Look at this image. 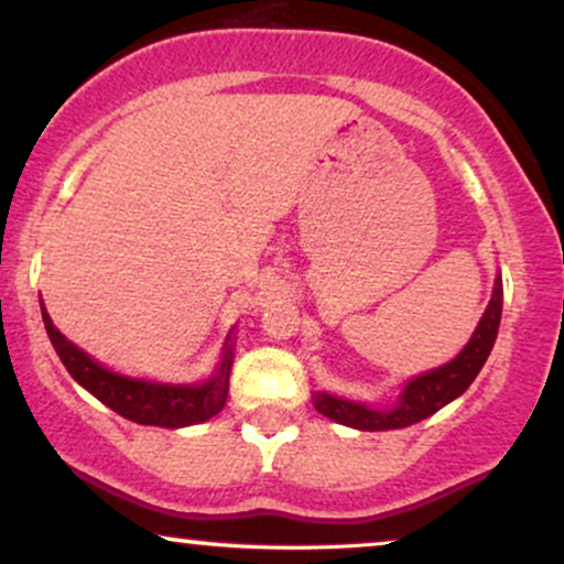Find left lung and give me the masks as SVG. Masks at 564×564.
Returning a JSON list of instances; mask_svg holds the SVG:
<instances>
[{"mask_svg": "<svg viewBox=\"0 0 564 564\" xmlns=\"http://www.w3.org/2000/svg\"><path fill=\"white\" fill-rule=\"evenodd\" d=\"M500 311H503V281L500 275L495 278L492 300L481 315L479 326H476L474 337L449 364L431 369V372L412 377L404 386L399 399L388 410H375L369 404H358V401L339 399L332 393H313V406L324 417L334 420L339 425H350L358 431H393L406 429V425L420 423V420L431 417L433 412L442 410L444 404L466 393V388L476 380V375L485 367L487 356H490L495 337H498Z\"/></svg>", "mask_w": 564, "mask_h": 564, "instance_id": "obj_1", "label": "left lung"}]
</instances>
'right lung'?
<instances>
[{
	"instance_id": "add662e5",
	"label": "right lung",
	"mask_w": 564,
	"mask_h": 564,
	"mask_svg": "<svg viewBox=\"0 0 564 564\" xmlns=\"http://www.w3.org/2000/svg\"><path fill=\"white\" fill-rule=\"evenodd\" d=\"M42 321H45L47 337H51L55 352L74 380L126 420H133L139 425H160V429H184V425L206 423L225 406L227 391H230L235 329L227 334L219 367L206 382H200V386H165V382L135 380V377L109 372L107 367L93 361L88 352L79 350L55 329L45 305H42Z\"/></svg>"
}]
</instances>
